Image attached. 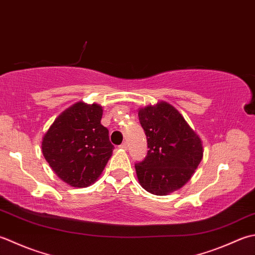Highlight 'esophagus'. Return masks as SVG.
<instances>
[{"label":"esophagus","instance_id":"1","mask_svg":"<svg viewBox=\"0 0 255 255\" xmlns=\"http://www.w3.org/2000/svg\"><path fill=\"white\" fill-rule=\"evenodd\" d=\"M120 147L123 148V149H127V148H128V143H127V142H123V143L120 145Z\"/></svg>","mask_w":255,"mask_h":255}]
</instances>
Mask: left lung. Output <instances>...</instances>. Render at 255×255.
<instances>
[{"instance_id": "8db88e82", "label": "left lung", "mask_w": 255, "mask_h": 255, "mask_svg": "<svg viewBox=\"0 0 255 255\" xmlns=\"http://www.w3.org/2000/svg\"><path fill=\"white\" fill-rule=\"evenodd\" d=\"M138 119L149 148L144 160L135 164L139 185L153 195H168L198 167L204 156L201 139L167 102L139 109Z\"/></svg>"}]
</instances>
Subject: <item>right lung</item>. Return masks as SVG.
<instances>
[{"label": "right lung", "mask_w": 255, "mask_h": 255, "mask_svg": "<svg viewBox=\"0 0 255 255\" xmlns=\"http://www.w3.org/2000/svg\"><path fill=\"white\" fill-rule=\"evenodd\" d=\"M102 107L79 101L56 118L41 142L45 159L58 177L72 187L99 178L114 148L101 124Z\"/></svg>", "instance_id": "1"}]
</instances>
